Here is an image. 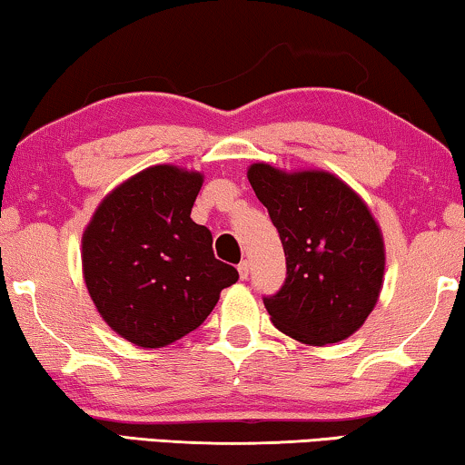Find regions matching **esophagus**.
Returning <instances> with one entry per match:
<instances>
[{
	"mask_svg": "<svg viewBox=\"0 0 465 465\" xmlns=\"http://www.w3.org/2000/svg\"><path fill=\"white\" fill-rule=\"evenodd\" d=\"M239 277H241V279H247V277H249V262H247V260H243V262H241V264H239Z\"/></svg>",
	"mask_w": 465,
	"mask_h": 465,
	"instance_id": "34e87169",
	"label": "esophagus"
}]
</instances>
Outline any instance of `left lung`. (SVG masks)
<instances>
[{
	"label": "left lung",
	"instance_id": "left-lung-1",
	"mask_svg": "<svg viewBox=\"0 0 465 465\" xmlns=\"http://www.w3.org/2000/svg\"><path fill=\"white\" fill-rule=\"evenodd\" d=\"M249 184L277 226L287 262L282 287L264 306L272 325L308 346L338 344L378 304L386 249L365 201L325 170H247Z\"/></svg>",
	"mask_w": 465,
	"mask_h": 465
}]
</instances>
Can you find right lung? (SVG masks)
<instances>
[{
    "label": "right lung",
    "instance_id": "obj_1",
    "mask_svg": "<svg viewBox=\"0 0 465 465\" xmlns=\"http://www.w3.org/2000/svg\"><path fill=\"white\" fill-rule=\"evenodd\" d=\"M203 173L153 165L100 201L82 237L87 293L106 325L143 348H163L207 319L239 272L216 260L191 210Z\"/></svg>",
    "mask_w": 465,
    "mask_h": 465
}]
</instances>
